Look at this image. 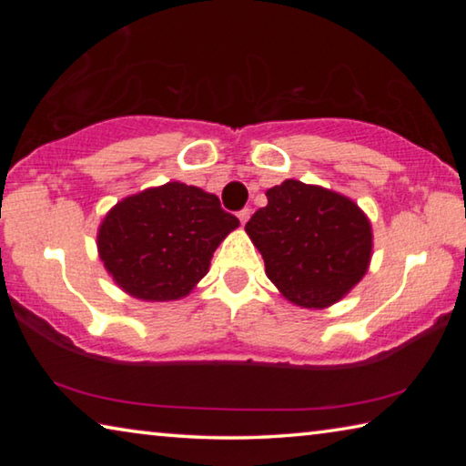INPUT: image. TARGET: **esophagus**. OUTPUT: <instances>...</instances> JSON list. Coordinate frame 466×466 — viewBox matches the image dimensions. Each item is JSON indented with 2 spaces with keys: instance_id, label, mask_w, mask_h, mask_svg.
Instances as JSON below:
<instances>
[{
  "instance_id": "esophagus-1",
  "label": "esophagus",
  "mask_w": 466,
  "mask_h": 466,
  "mask_svg": "<svg viewBox=\"0 0 466 466\" xmlns=\"http://www.w3.org/2000/svg\"><path fill=\"white\" fill-rule=\"evenodd\" d=\"M248 218H250V209H248V208H244V209H240V211H238V219H240V224H247V222H248Z\"/></svg>"
}]
</instances>
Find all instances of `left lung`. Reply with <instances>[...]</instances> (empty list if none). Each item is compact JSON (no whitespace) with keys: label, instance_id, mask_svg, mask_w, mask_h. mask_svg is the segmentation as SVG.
<instances>
[{"label":"left lung","instance_id":"1","mask_svg":"<svg viewBox=\"0 0 466 466\" xmlns=\"http://www.w3.org/2000/svg\"><path fill=\"white\" fill-rule=\"evenodd\" d=\"M244 230L263 255L267 278L304 309L339 302L372 257V226L350 197L291 178L267 191V205Z\"/></svg>","mask_w":466,"mask_h":466}]
</instances>
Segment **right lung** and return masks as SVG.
<instances>
[{
    "label": "right lung",
    "instance_id": "1",
    "mask_svg": "<svg viewBox=\"0 0 466 466\" xmlns=\"http://www.w3.org/2000/svg\"><path fill=\"white\" fill-rule=\"evenodd\" d=\"M238 224L216 195L167 183L125 197L108 211L98 228V255L129 296L167 302L205 278L214 250Z\"/></svg>",
    "mask_w": 466,
    "mask_h": 466
}]
</instances>
